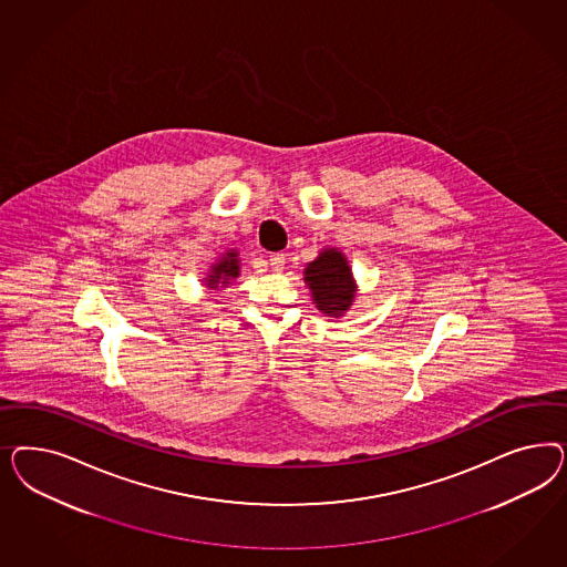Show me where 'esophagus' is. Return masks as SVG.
Masks as SVG:
<instances>
[{
  "mask_svg": "<svg viewBox=\"0 0 567 567\" xmlns=\"http://www.w3.org/2000/svg\"><path fill=\"white\" fill-rule=\"evenodd\" d=\"M285 254H272L270 256V266H272V270H276V272H280L282 268H285Z\"/></svg>",
  "mask_w": 567,
  "mask_h": 567,
  "instance_id": "34e87169",
  "label": "esophagus"
}]
</instances>
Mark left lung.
Instances as JSON below:
<instances>
[{"label": "left lung", "mask_w": 567, "mask_h": 567, "mask_svg": "<svg viewBox=\"0 0 567 567\" xmlns=\"http://www.w3.org/2000/svg\"><path fill=\"white\" fill-rule=\"evenodd\" d=\"M306 282L311 289L313 301L328 316H341L353 301L351 268L341 251L327 249L306 268Z\"/></svg>", "instance_id": "left-lung-1"}]
</instances>
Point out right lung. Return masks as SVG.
I'll list each match as a JSON object with an SVG mask.
<instances>
[{
  "label": "right lung",
  "mask_w": 567,
  "mask_h": 567,
  "mask_svg": "<svg viewBox=\"0 0 567 567\" xmlns=\"http://www.w3.org/2000/svg\"><path fill=\"white\" fill-rule=\"evenodd\" d=\"M237 276H239V259L235 251H230L212 268V275L207 276V285L209 289H218V285H228V280Z\"/></svg>",
  "instance_id": "1"
}]
</instances>
